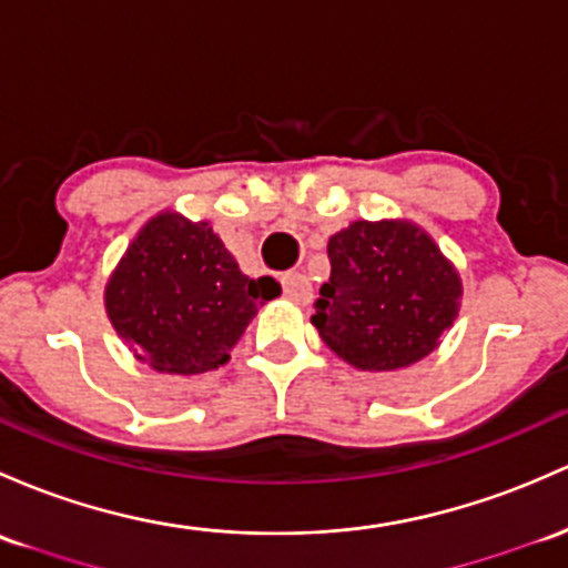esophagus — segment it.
<instances>
[{
    "mask_svg": "<svg viewBox=\"0 0 568 568\" xmlns=\"http://www.w3.org/2000/svg\"><path fill=\"white\" fill-rule=\"evenodd\" d=\"M282 286H284V295L290 297V301L301 303V306L311 303V295H314V290H311V282L306 276H303V273H284Z\"/></svg>",
    "mask_w": 568,
    "mask_h": 568,
    "instance_id": "1",
    "label": "esophagus"
}]
</instances>
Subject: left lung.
<instances>
[{
	"label": "left lung",
	"instance_id": "obj_1",
	"mask_svg": "<svg viewBox=\"0 0 568 568\" xmlns=\"http://www.w3.org/2000/svg\"><path fill=\"white\" fill-rule=\"evenodd\" d=\"M331 282L311 316L322 341L359 371L428 357L460 308L463 284L433 237L406 219L352 222L327 243Z\"/></svg>",
	"mask_w": 568,
	"mask_h": 568
}]
</instances>
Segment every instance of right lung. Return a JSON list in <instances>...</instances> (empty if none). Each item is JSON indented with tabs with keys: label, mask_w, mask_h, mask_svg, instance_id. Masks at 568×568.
I'll list each match as a JSON object with an SVG mask.
<instances>
[{
	"label": "right lung",
	"mask_w": 568,
	"mask_h": 568,
	"mask_svg": "<svg viewBox=\"0 0 568 568\" xmlns=\"http://www.w3.org/2000/svg\"><path fill=\"white\" fill-rule=\"evenodd\" d=\"M276 295V278L241 273L209 222L162 211L108 278L105 311L138 359L192 376L227 363L257 308Z\"/></svg>",
	"instance_id": "right-lung-1"
}]
</instances>
